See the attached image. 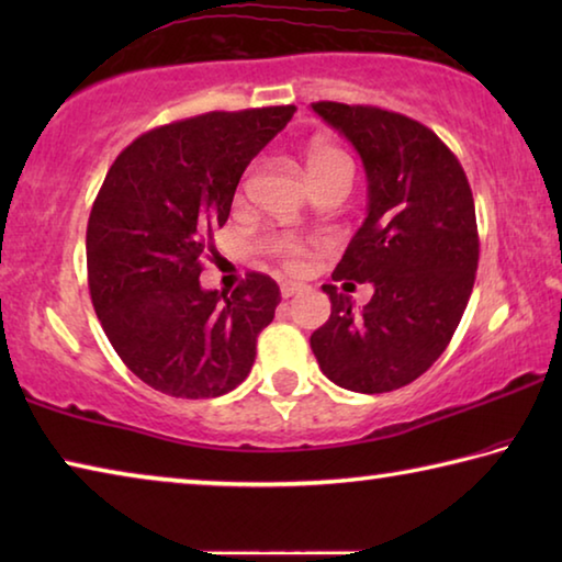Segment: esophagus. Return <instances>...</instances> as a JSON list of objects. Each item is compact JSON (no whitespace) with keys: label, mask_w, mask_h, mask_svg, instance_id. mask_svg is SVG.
Masks as SVG:
<instances>
[{"label":"esophagus","mask_w":562,"mask_h":562,"mask_svg":"<svg viewBox=\"0 0 562 562\" xmlns=\"http://www.w3.org/2000/svg\"><path fill=\"white\" fill-rule=\"evenodd\" d=\"M280 290H282V297L290 300V297H294V294H300L304 288L300 282H282Z\"/></svg>","instance_id":"1"}]
</instances>
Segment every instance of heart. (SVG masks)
Masks as SVG:
<instances>
[{"instance_id":"1","label":"heart","mask_w":562,"mask_h":562,"mask_svg":"<svg viewBox=\"0 0 562 562\" xmlns=\"http://www.w3.org/2000/svg\"><path fill=\"white\" fill-rule=\"evenodd\" d=\"M304 168H307V176L317 188L331 183V180H347L351 178V160L339 146L329 144V140H312V144L304 148ZM268 250L280 258L290 270H302L304 262L310 258V245L302 240V237L294 235H280L270 237Z\"/></svg>"}]
</instances>
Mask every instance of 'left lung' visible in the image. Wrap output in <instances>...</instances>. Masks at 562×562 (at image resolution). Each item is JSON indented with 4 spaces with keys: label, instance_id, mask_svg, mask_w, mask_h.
<instances>
[{
    "label": "left lung",
    "instance_id": "obj_1",
    "mask_svg": "<svg viewBox=\"0 0 562 562\" xmlns=\"http://www.w3.org/2000/svg\"><path fill=\"white\" fill-rule=\"evenodd\" d=\"M312 111L364 164L367 217L331 280L372 282L355 312L349 294L322 284L331 315L310 347L329 382L359 394L412 384L449 347L479 268L469 178L431 128L376 106L319 101Z\"/></svg>",
    "mask_w": 562,
    "mask_h": 562
}]
</instances>
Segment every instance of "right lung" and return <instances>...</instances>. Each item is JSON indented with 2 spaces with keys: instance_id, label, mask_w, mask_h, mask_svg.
Here are the masks:
<instances>
[{
  "instance_id": "obj_1",
  "label": "right lung",
  "mask_w": 562,
  "mask_h": 562,
  "mask_svg": "<svg viewBox=\"0 0 562 562\" xmlns=\"http://www.w3.org/2000/svg\"><path fill=\"white\" fill-rule=\"evenodd\" d=\"M294 106L211 111L138 136L109 168L87 227L89 290L111 347L168 396L211 398L245 382L278 282L250 272L231 297L201 288L213 231L250 160Z\"/></svg>"
}]
</instances>
